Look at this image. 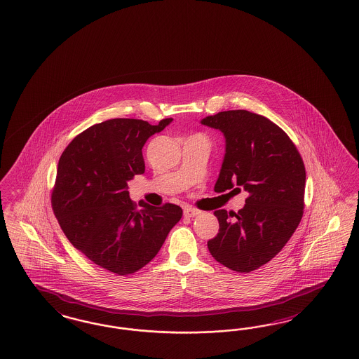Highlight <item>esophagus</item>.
Returning a JSON list of instances; mask_svg holds the SVG:
<instances>
[{
    "label": "esophagus",
    "mask_w": 359,
    "mask_h": 359,
    "mask_svg": "<svg viewBox=\"0 0 359 359\" xmlns=\"http://www.w3.org/2000/svg\"><path fill=\"white\" fill-rule=\"evenodd\" d=\"M201 214V211L198 208H184V215L186 218H194Z\"/></svg>",
    "instance_id": "34e87169"
}]
</instances>
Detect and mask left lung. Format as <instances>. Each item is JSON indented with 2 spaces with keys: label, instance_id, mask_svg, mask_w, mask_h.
Masks as SVG:
<instances>
[{
  "label": "left lung",
  "instance_id": "obj_1",
  "mask_svg": "<svg viewBox=\"0 0 359 359\" xmlns=\"http://www.w3.org/2000/svg\"><path fill=\"white\" fill-rule=\"evenodd\" d=\"M201 124L226 140L214 190L239 186L248 193L238 212L214 211L219 232L208 241V251L220 264L248 273L275 257L296 231L304 212L305 166L288 135L264 116L235 109Z\"/></svg>",
  "mask_w": 359,
  "mask_h": 359
}]
</instances>
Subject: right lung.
I'll list each match as a JSON object with an SVG mask.
<instances>
[{
	"label": "right lung",
	"mask_w": 359,
	"mask_h": 359,
	"mask_svg": "<svg viewBox=\"0 0 359 359\" xmlns=\"http://www.w3.org/2000/svg\"><path fill=\"white\" fill-rule=\"evenodd\" d=\"M173 118L157 126L112 118L78 135L59 158L51 205L71 244L91 262L129 275L157 255L182 208H154L129 198L128 181L145 172L142 147Z\"/></svg>",
	"instance_id": "right-lung-1"
}]
</instances>
